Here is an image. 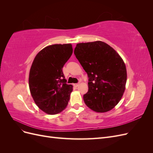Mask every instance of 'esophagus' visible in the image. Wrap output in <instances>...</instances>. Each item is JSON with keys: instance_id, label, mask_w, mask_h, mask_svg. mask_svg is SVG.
<instances>
[{"instance_id": "1", "label": "esophagus", "mask_w": 153, "mask_h": 153, "mask_svg": "<svg viewBox=\"0 0 153 153\" xmlns=\"http://www.w3.org/2000/svg\"><path fill=\"white\" fill-rule=\"evenodd\" d=\"M73 85H74V87H77L78 85H79V84H73Z\"/></svg>"}]
</instances>
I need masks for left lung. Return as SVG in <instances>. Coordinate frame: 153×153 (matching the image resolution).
I'll return each instance as SVG.
<instances>
[{"label": "left lung", "instance_id": "obj_1", "mask_svg": "<svg viewBox=\"0 0 153 153\" xmlns=\"http://www.w3.org/2000/svg\"><path fill=\"white\" fill-rule=\"evenodd\" d=\"M89 78V90L84 95L85 105L96 112L112 110L121 100L127 80L122 58L103 41L82 43L74 50Z\"/></svg>", "mask_w": 153, "mask_h": 153}]
</instances>
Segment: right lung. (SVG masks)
I'll return each mask as SVG.
<instances>
[{"mask_svg":"<svg viewBox=\"0 0 153 153\" xmlns=\"http://www.w3.org/2000/svg\"><path fill=\"white\" fill-rule=\"evenodd\" d=\"M73 53L71 44L48 46L36 55L30 69L29 85L35 103L50 115L68 105L73 85L66 84L62 68Z\"/></svg>","mask_w":153,"mask_h":153,"instance_id":"1","label":"right lung"}]
</instances>
